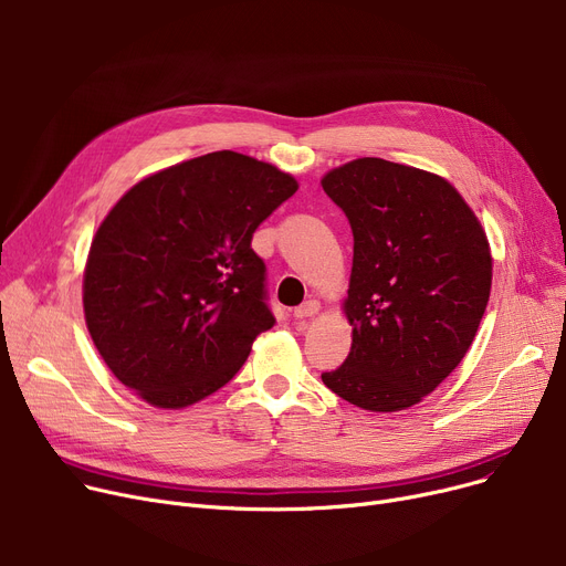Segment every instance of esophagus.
Returning a JSON list of instances; mask_svg holds the SVG:
<instances>
[{
	"label": "esophagus",
	"mask_w": 566,
	"mask_h": 566,
	"mask_svg": "<svg viewBox=\"0 0 566 566\" xmlns=\"http://www.w3.org/2000/svg\"><path fill=\"white\" fill-rule=\"evenodd\" d=\"M318 310H321L318 301H305L301 307L293 310V316L295 318H312L314 314H318Z\"/></svg>",
	"instance_id": "34e87169"
}]
</instances>
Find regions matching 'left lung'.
<instances>
[{"mask_svg":"<svg viewBox=\"0 0 566 566\" xmlns=\"http://www.w3.org/2000/svg\"><path fill=\"white\" fill-rule=\"evenodd\" d=\"M321 186L353 229L342 303L353 342L344 365L321 378L358 408L406 410L459 367L478 335L493 280L486 231L448 178L418 167L358 158Z\"/></svg>","mask_w":566,"mask_h":566,"instance_id":"8db88e82","label":"left lung"}]
</instances>
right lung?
<instances>
[{"mask_svg": "<svg viewBox=\"0 0 566 566\" xmlns=\"http://www.w3.org/2000/svg\"><path fill=\"white\" fill-rule=\"evenodd\" d=\"M295 190L271 163L216 151L144 176L109 208L82 305L116 380L148 406L181 410L235 376L275 323L252 233Z\"/></svg>", "mask_w": 566, "mask_h": 566, "instance_id": "right-lung-1", "label": "right lung"}]
</instances>
